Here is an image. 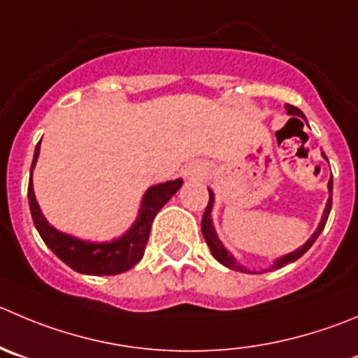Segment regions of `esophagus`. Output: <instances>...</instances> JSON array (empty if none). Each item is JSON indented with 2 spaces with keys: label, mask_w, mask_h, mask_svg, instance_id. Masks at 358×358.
<instances>
[{
  "label": "esophagus",
  "mask_w": 358,
  "mask_h": 358,
  "mask_svg": "<svg viewBox=\"0 0 358 358\" xmlns=\"http://www.w3.org/2000/svg\"><path fill=\"white\" fill-rule=\"evenodd\" d=\"M200 173H202V170H200L199 166H189V169L186 170V176L193 177V179H195V177H200Z\"/></svg>",
  "instance_id": "34e87169"
}]
</instances>
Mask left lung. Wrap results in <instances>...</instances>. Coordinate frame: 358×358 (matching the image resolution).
I'll list each match as a JSON object with an SVG mask.
<instances>
[{
    "label": "left lung",
    "instance_id": "left-lung-1",
    "mask_svg": "<svg viewBox=\"0 0 358 358\" xmlns=\"http://www.w3.org/2000/svg\"><path fill=\"white\" fill-rule=\"evenodd\" d=\"M287 110H288V114H290V115H299V117H304L302 110H299V108L294 107V105H287ZM322 155H323V158L327 159L325 152H322ZM329 192H330V196H329V200H327L325 210H323L322 221H320L318 228H316V232L313 234L311 237H309V241L304 244V246L299 248V250H295L294 253H288V255H285V257L279 258V260H275V264L272 265L271 271H272V268H281V267H285V265H288V264H292V262H295V260H297V258H301L302 255H304L306 251H308L309 248L313 246V244H315V241L318 239V236H320V234H322L323 228H325L327 220H329L330 209H332V177H330V181H329ZM213 202H214V195H213V192H210V189H209V203H207L206 213H203V216H202V234H203V239H206L207 246H209L210 253H213V257L216 258V260L220 262L221 265H224V267L234 268V271H239V272H250L246 267H243V265H241V264H237L236 258H234L232 255H230L227 250H224L223 244H221L220 239H217L216 232H214L213 220H210V209H213Z\"/></svg>",
    "mask_w": 358,
    "mask_h": 358
}]
</instances>
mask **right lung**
Returning <instances> with one entry per match:
<instances>
[{
  "label": "right lung",
  "mask_w": 358,
  "mask_h": 358,
  "mask_svg": "<svg viewBox=\"0 0 358 358\" xmlns=\"http://www.w3.org/2000/svg\"><path fill=\"white\" fill-rule=\"evenodd\" d=\"M40 155V142L36 144L35 156L31 163V176L35 163ZM182 186V179L176 181L162 182L145 192L142 199L141 214L134 227L128 230L122 237L112 241V243H86L75 237L66 236V234L57 232L56 228L50 227L43 217L38 203H36L35 192H33V179L29 177L28 185V199H29V210H31L33 223L38 230L40 237L47 244L50 251L56 255L59 260H63L68 267L80 274L90 275H114L121 272L130 271L134 265L144 257L145 244H148L151 224L156 214L159 213L163 206L173 196V193Z\"/></svg>",
  "instance_id": "obj_1"
}]
</instances>
